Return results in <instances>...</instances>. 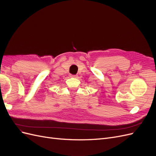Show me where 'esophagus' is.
Masks as SVG:
<instances>
[{"label":"esophagus","instance_id":"34e87169","mask_svg":"<svg viewBox=\"0 0 156 156\" xmlns=\"http://www.w3.org/2000/svg\"><path fill=\"white\" fill-rule=\"evenodd\" d=\"M71 76L73 78H77V75H71Z\"/></svg>","mask_w":156,"mask_h":156}]
</instances>
